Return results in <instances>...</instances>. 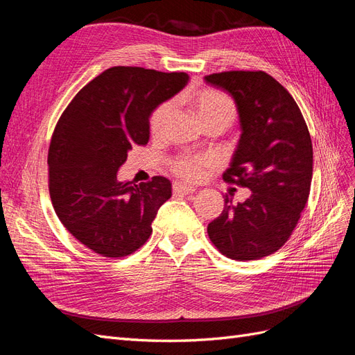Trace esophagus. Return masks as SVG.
<instances>
[{
    "mask_svg": "<svg viewBox=\"0 0 355 355\" xmlns=\"http://www.w3.org/2000/svg\"><path fill=\"white\" fill-rule=\"evenodd\" d=\"M173 192H176V194H185V196H188V194H192V192H196V188L184 184V182H175V184H173Z\"/></svg>",
    "mask_w": 355,
    "mask_h": 355,
    "instance_id": "obj_1",
    "label": "esophagus"
}]
</instances>
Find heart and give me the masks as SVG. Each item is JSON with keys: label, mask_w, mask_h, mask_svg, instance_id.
Here are the masks:
<instances>
[{"label": "heart", "mask_w": 355, "mask_h": 355, "mask_svg": "<svg viewBox=\"0 0 355 355\" xmlns=\"http://www.w3.org/2000/svg\"><path fill=\"white\" fill-rule=\"evenodd\" d=\"M189 106L192 112L196 114L200 123H206L210 120H220L228 125L235 118V106L234 102L218 90L202 89L189 96ZM170 114V103H161L158 108L153 112L151 121V132L158 135L163 128L167 116ZM214 164V159L210 155H185L178 158L173 163V168L179 176L188 180L200 179L204 171L210 168Z\"/></svg>", "instance_id": "obj_1"}]
</instances>
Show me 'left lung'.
I'll list each match as a JSON object with an SVG mask.
<instances>
[{
    "instance_id": "obj_1",
    "label": "left lung",
    "mask_w": 355,
    "mask_h": 355,
    "mask_svg": "<svg viewBox=\"0 0 355 355\" xmlns=\"http://www.w3.org/2000/svg\"><path fill=\"white\" fill-rule=\"evenodd\" d=\"M204 81L230 93L241 135L223 179L250 189V197L225 207L207 227L227 257L253 261L277 252L292 235L308 201L313 144L299 106L263 71H227Z\"/></svg>"
}]
</instances>
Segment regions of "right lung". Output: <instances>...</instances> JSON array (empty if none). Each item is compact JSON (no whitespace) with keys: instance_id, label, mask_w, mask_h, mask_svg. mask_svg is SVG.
<instances>
[{"instance_id":"obj_1","label":"right lung","mask_w":355,"mask_h":355,"mask_svg":"<svg viewBox=\"0 0 355 355\" xmlns=\"http://www.w3.org/2000/svg\"><path fill=\"white\" fill-rule=\"evenodd\" d=\"M189 81L185 72L139 67L103 71L63 111L49 148V189L58 218L75 239L105 257L144 245L170 180L118 182L128 151L149 141V118Z\"/></svg>"}]
</instances>
